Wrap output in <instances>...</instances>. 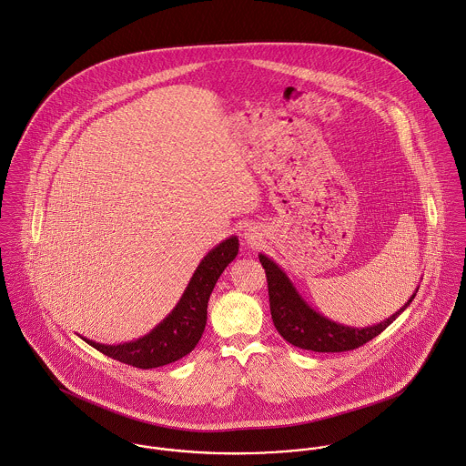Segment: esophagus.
Segmentation results:
<instances>
[{
    "instance_id": "1",
    "label": "esophagus",
    "mask_w": 466,
    "mask_h": 466,
    "mask_svg": "<svg viewBox=\"0 0 466 466\" xmlns=\"http://www.w3.org/2000/svg\"><path fill=\"white\" fill-rule=\"evenodd\" d=\"M256 238H258V236H256V234H252L250 230H248V232H245V241H247V243H254V239H256Z\"/></svg>"
}]
</instances>
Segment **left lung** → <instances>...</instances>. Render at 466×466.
<instances>
[{
  "label": "left lung",
  "mask_w": 466,
  "mask_h": 466,
  "mask_svg": "<svg viewBox=\"0 0 466 466\" xmlns=\"http://www.w3.org/2000/svg\"><path fill=\"white\" fill-rule=\"evenodd\" d=\"M258 260L266 271L271 319L279 334L291 345L312 352H347L360 349L386 327H390L400 312L413 302L416 293L404 304V308L371 327H349L336 323L323 314L316 312L299 295L288 275L271 260L258 254ZM418 291V289H416Z\"/></svg>",
  "instance_id": "1"
}]
</instances>
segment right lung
Here are the masks:
<instances>
[{
	"label": "right lung",
	"mask_w": 466,
	"mask_h": 466,
	"mask_svg": "<svg viewBox=\"0 0 466 466\" xmlns=\"http://www.w3.org/2000/svg\"><path fill=\"white\" fill-rule=\"evenodd\" d=\"M238 250L239 241L236 236L214 247L198 264L175 309L147 336L123 345L82 339L116 361L143 370L182 360L200 341L208 323V297L223 269L238 256Z\"/></svg>",
	"instance_id": "obj_1"
}]
</instances>
